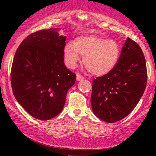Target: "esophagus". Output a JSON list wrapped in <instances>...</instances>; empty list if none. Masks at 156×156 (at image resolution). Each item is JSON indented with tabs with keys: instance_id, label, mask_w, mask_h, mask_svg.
Here are the masks:
<instances>
[{
	"instance_id": "1",
	"label": "esophagus",
	"mask_w": 156,
	"mask_h": 156,
	"mask_svg": "<svg viewBox=\"0 0 156 156\" xmlns=\"http://www.w3.org/2000/svg\"><path fill=\"white\" fill-rule=\"evenodd\" d=\"M83 76H81V75L80 74H77L76 75V80H83Z\"/></svg>"
}]
</instances>
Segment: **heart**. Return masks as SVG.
I'll return each mask as SVG.
<instances>
[{
  "mask_svg": "<svg viewBox=\"0 0 156 156\" xmlns=\"http://www.w3.org/2000/svg\"><path fill=\"white\" fill-rule=\"evenodd\" d=\"M83 56L87 70L96 76L108 74L115 67L120 55V47L113 39L95 35L84 36L69 42L64 48V58L69 68H74Z\"/></svg>",
  "mask_w": 156,
  "mask_h": 156,
  "instance_id": "b5f03b06",
  "label": "heart"
}]
</instances>
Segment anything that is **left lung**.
<instances>
[{"mask_svg": "<svg viewBox=\"0 0 156 156\" xmlns=\"http://www.w3.org/2000/svg\"><path fill=\"white\" fill-rule=\"evenodd\" d=\"M147 80L144 53L136 42L128 38L115 67L93 80L91 105L94 115L109 123L127 117L144 94Z\"/></svg>", "mask_w": 156, "mask_h": 156, "instance_id": "1", "label": "left lung"}]
</instances>
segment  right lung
Listing matches in <instances>:
<instances>
[{
  "label": "right lung",
  "instance_id": "obj_1",
  "mask_svg": "<svg viewBox=\"0 0 156 156\" xmlns=\"http://www.w3.org/2000/svg\"><path fill=\"white\" fill-rule=\"evenodd\" d=\"M58 28L28 35L16 51L11 83L16 100L30 115L48 120L62 112L76 74L64 63L66 37Z\"/></svg>",
  "mask_w": 156,
  "mask_h": 156
}]
</instances>
